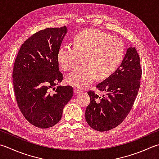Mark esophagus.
I'll list each match as a JSON object with an SVG mask.
<instances>
[{
	"label": "esophagus",
	"mask_w": 159,
	"mask_h": 159,
	"mask_svg": "<svg viewBox=\"0 0 159 159\" xmlns=\"http://www.w3.org/2000/svg\"><path fill=\"white\" fill-rule=\"evenodd\" d=\"M82 91L79 89H74V94H79L80 93H81Z\"/></svg>",
	"instance_id": "1"
}]
</instances>
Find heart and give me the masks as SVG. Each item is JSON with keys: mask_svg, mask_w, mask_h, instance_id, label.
<instances>
[{"mask_svg": "<svg viewBox=\"0 0 159 159\" xmlns=\"http://www.w3.org/2000/svg\"><path fill=\"white\" fill-rule=\"evenodd\" d=\"M125 47L119 39L98 30L80 32L74 39V45H62L58 50V60L65 70L76 67L84 57V65L71 72L67 82L83 88L94 81L110 76L123 60Z\"/></svg>", "mask_w": 159, "mask_h": 159, "instance_id": "heart-1", "label": "heart"}]
</instances>
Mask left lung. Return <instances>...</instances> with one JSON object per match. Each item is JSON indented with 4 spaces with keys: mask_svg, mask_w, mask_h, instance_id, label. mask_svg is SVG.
Masks as SVG:
<instances>
[{
    "mask_svg": "<svg viewBox=\"0 0 159 159\" xmlns=\"http://www.w3.org/2000/svg\"><path fill=\"white\" fill-rule=\"evenodd\" d=\"M141 74L139 56L131 47L117 70L96 85L105 94L98 96L93 91L88 92L90 103L85 110V120L92 129L108 131L123 122L138 94Z\"/></svg>",
    "mask_w": 159,
    "mask_h": 159,
    "instance_id": "obj_1",
    "label": "left lung"
}]
</instances>
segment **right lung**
Wrapping results in <instances>:
<instances>
[{
    "label": "right lung",
    "instance_id": "right-lung-1",
    "mask_svg": "<svg viewBox=\"0 0 159 159\" xmlns=\"http://www.w3.org/2000/svg\"><path fill=\"white\" fill-rule=\"evenodd\" d=\"M67 32L64 26L35 33L22 45L14 62L12 77L18 106L27 120L39 128L58 123L72 98L71 86L55 88L63 79L58 53Z\"/></svg>",
    "mask_w": 159,
    "mask_h": 159
}]
</instances>
